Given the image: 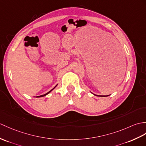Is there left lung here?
I'll return each mask as SVG.
<instances>
[{
    "mask_svg": "<svg viewBox=\"0 0 146 146\" xmlns=\"http://www.w3.org/2000/svg\"><path fill=\"white\" fill-rule=\"evenodd\" d=\"M94 95H95V94H94ZM96 96H102V97H105V96H108L109 95H108V96H101V95H96Z\"/></svg>",
    "mask_w": 146,
    "mask_h": 146,
    "instance_id": "left-lung-1",
    "label": "left lung"
}]
</instances>
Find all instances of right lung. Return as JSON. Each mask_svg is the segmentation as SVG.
<instances>
[{
  "label": "right lung",
  "mask_w": 146,
  "mask_h": 146,
  "mask_svg": "<svg viewBox=\"0 0 146 146\" xmlns=\"http://www.w3.org/2000/svg\"><path fill=\"white\" fill-rule=\"evenodd\" d=\"M56 86H55V87H54V88H53V89H52V90H50V91H48V93H46V94H43V95H41V96H36V98H40V97H43V96H46V95H47V94H48V93H50V92H51V91H52V90H53V89H54V88H55V87H56Z\"/></svg>",
  "instance_id": "right-lung-1"
}]
</instances>
